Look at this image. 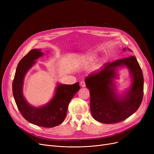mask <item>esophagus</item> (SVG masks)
Returning a JSON list of instances; mask_svg holds the SVG:
<instances>
[{
	"label": "esophagus",
	"mask_w": 154,
	"mask_h": 154,
	"mask_svg": "<svg viewBox=\"0 0 154 154\" xmlns=\"http://www.w3.org/2000/svg\"><path fill=\"white\" fill-rule=\"evenodd\" d=\"M80 85H81L82 87H85V83L84 82H80Z\"/></svg>",
	"instance_id": "1"
}]
</instances>
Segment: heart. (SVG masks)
I'll return each instance as SVG.
<instances>
[{"label":"heart","mask_w":154,"mask_h":154,"mask_svg":"<svg viewBox=\"0 0 154 154\" xmlns=\"http://www.w3.org/2000/svg\"><path fill=\"white\" fill-rule=\"evenodd\" d=\"M96 59V55L94 54H88L85 57H84V58L83 59V61L85 62H88V63H91L94 62Z\"/></svg>","instance_id":"b5f03b06"}]
</instances>
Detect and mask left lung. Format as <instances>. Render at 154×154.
Instances as JSON below:
<instances>
[{"instance_id":"1","label":"left lung","mask_w":154,"mask_h":154,"mask_svg":"<svg viewBox=\"0 0 154 154\" xmlns=\"http://www.w3.org/2000/svg\"><path fill=\"white\" fill-rule=\"evenodd\" d=\"M127 50L132 52L128 48ZM124 66L130 72L133 82L125 95L120 96L116 92L113 79L116 77V69ZM85 82L90 91L92 116L101 123L122 122L137 110L142 101L143 77L135 56L107 63L101 71L87 76Z\"/></svg>"}]
</instances>
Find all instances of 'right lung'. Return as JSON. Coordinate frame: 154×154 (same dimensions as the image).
<instances>
[{
	"instance_id": "right-lung-1",
	"label": "right lung",
	"mask_w": 154,
	"mask_h": 154,
	"mask_svg": "<svg viewBox=\"0 0 154 154\" xmlns=\"http://www.w3.org/2000/svg\"><path fill=\"white\" fill-rule=\"evenodd\" d=\"M44 54L41 49H32L18 63L12 83V92L17 108L29 122L43 127H54L66 118L69 103L80 89L79 82L72 85L58 84L52 100L46 105L35 107L30 105L23 95V79L27 72L35 63V60Z\"/></svg>"
}]
</instances>
